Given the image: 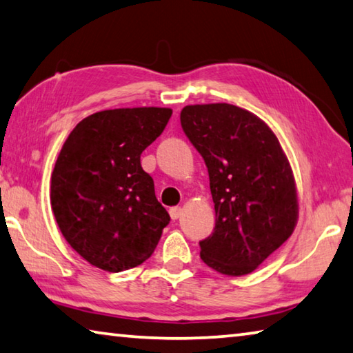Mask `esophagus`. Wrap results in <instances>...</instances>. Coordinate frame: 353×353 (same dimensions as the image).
Returning <instances> with one entry per match:
<instances>
[{
  "mask_svg": "<svg viewBox=\"0 0 353 353\" xmlns=\"http://www.w3.org/2000/svg\"><path fill=\"white\" fill-rule=\"evenodd\" d=\"M182 214V208L181 207H171L170 208V216L171 219H177Z\"/></svg>",
  "mask_w": 353,
  "mask_h": 353,
  "instance_id": "obj_1",
  "label": "esophagus"
}]
</instances>
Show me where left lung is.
I'll list each match as a JSON object with an SVG mask.
<instances>
[{"instance_id":"1","label":"left lung","mask_w":353,"mask_h":353,"mask_svg":"<svg viewBox=\"0 0 353 353\" xmlns=\"http://www.w3.org/2000/svg\"><path fill=\"white\" fill-rule=\"evenodd\" d=\"M181 124L204 159L214 204L213 234L201 259L225 276H244L291 236L297 194L288 159L259 117L240 107H183Z\"/></svg>"}]
</instances>
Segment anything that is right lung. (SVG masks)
<instances>
[{
    "instance_id": "right-lung-1",
    "label": "right lung",
    "mask_w": 353,
    "mask_h": 353,
    "mask_svg": "<svg viewBox=\"0 0 353 353\" xmlns=\"http://www.w3.org/2000/svg\"><path fill=\"white\" fill-rule=\"evenodd\" d=\"M171 113L162 107L97 112L63 143L51 174V207L65 240L99 270L141 265L170 224L140 157Z\"/></svg>"
}]
</instances>
